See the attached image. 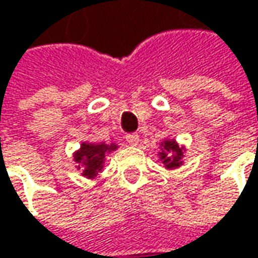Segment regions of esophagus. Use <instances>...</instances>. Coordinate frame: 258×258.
Wrapping results in <instances>:
<instances>
[{"instance_id":"1","label":"esophagus","mask_w":258,"mask_h":258,"mask_svg":"<svg viewBox=\"0 0 258 258\" xmlns=\"http://www.w3.org/2000/svg\"><path fill=\"white\" fill-rule=\"evenodd\" d=\"M126 141H127L131 145H138L139 135L138 134H127V135H126Z\"/></svg>"}]
</instances>
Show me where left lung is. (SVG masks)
<instances>
[{"instance_id":"obj_1","label":"left lung","mask_w":258,"mask_h":258,"mask_svg":"<svg viewBox=\"0 0 258 258\" xmlns=\"http://www.w3.org/2000/svg\"><path fill=\"white\" fill-rule=\"evenodd\" d=\"M160 154H161V160L167 169H173V167H177L180 164L182 148H179V145L175 141H164Z\"/></svg>"}]
</instances>
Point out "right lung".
<instances>
[{
  "mask_svg": "<svg viewBox=\"0 0 258 258\" xmlns=\"http://www.w3.org/2000/svg\"><path fill=\"white\" fill-rule=\"evenodd\" d=\"M114 145H105V144H82L81 150L75 154V161L79 164V169L83 172V176L94 177L101 170L104 157L111 150H114Z\"/></svg>",
  "mask_w": 258,
  "mask_h": 258,
  "instance_id": "right-lung-1",
  "label": "right lung"
}]
</instances>
